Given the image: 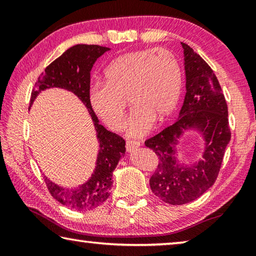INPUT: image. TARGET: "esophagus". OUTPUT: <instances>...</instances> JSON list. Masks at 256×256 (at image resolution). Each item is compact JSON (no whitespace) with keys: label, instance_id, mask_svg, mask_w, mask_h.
<instances>
[{"label":"esophagus","instance_id":"34e87169","mask_svg":"<svg viewBox=\"0 0 256 256\" xmlns=\"http://www.w3.org/2000/svg\"><path fill=\"white\" fill-rule=\"evenodd\" d=\"M138 146H140V144L136 141H128L126 142V150L128 151V152H131V151L138 149Z\"/></svg>","mask_w":256,"mask_h":256}]
</instances>
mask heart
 I'll return each mask as SVG.
<instances>
[{
	"instance_id": "1",
	"label": "heart",
	"mask_w": 256,
	"mask_h": 256,
	"mask_svg": "<svg viewBox=\"0 0 256 256\" xmlns=\"http://www.w3.org/2000/svg\"><path fill=\"white\" fill-rule=\"evenodd\" d=\"M105 84H94L89 100L108 128L118 131L125 124L128 100L133 107L128 122L130 136H144L154 122L174 114L182 94L180 64L164 48L141 50L120 55L104 71Z\"/></svg>"
}]
</instances>
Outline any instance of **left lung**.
I'll return each mask as SVG.
<instances>
[{"label": "left lung", "mask_w": 256, "mask_h": 256, "mask_svg": "<svg viewBox=\"0 0 256 256\" xmlns=\"http://www.w3.org/2000/svg\"><path fill=\"white\" fill-rule=\"evenodd\" d=\"M184 48L186 94L180 118L144 142L157 154V168L150 188L164 202L180 206L209 190L218 177L232 133L227 102L212 68L188 45ZM188 127L198 128L206 140L204 159L192 166H180L174 157L178 138Z\"/></svg>", "instance_id": "8db88e82"}]
</instances>
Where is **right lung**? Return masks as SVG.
I'll list each match as a JSON object with an SVG mask.
<instances>
[{"mask_svg":"<svg viewBox=\"0 0 256 256\" xmlns=\"http://www.w3.org/2000/svg\"><path fill=\"white\" fill-rule=\"evenodd\" d=\"M110 50L99 45L79 44L64 52L38 76L32 92L30 105L42 90L48 88L66 89L79 97L92 115L99 141L97 166L86 183L76 188H64L44 176L48 192L63 206L78 211H89L102 204L110 196L112 172L125 154V140L118 134L107 131L99 124L90 105V72L98 58Z\"/></svg>","mask_w":256,"mask_h":256,"instance_id":"right-lung-1","label":"right lung"}]
</instances>
